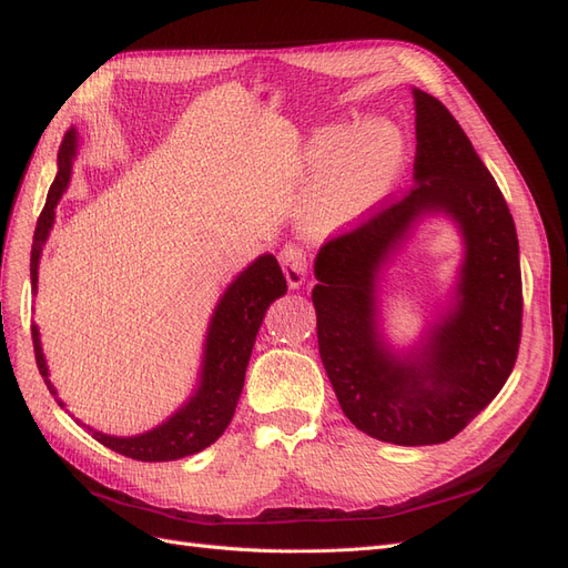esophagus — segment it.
<instances>
[{
  "label": "esophagus",
  "instance_id": "34e87169",
  "mask_svg": "<svg viewBox=\"0 0 568 568\" xmlns=\"http://www.w3.org/2000/svg\"><path fill=\"white\" fill-rule=\"evenodd\" d=\"M280 263L291 288H298L307 277V255L298 244H286L280 251Z\"/></svg>",
  "mask_w": 568,
  "mask_h": 568
}]
</instances>
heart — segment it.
<instances>
[{"label":"heart","instance_id":"obj_1","mask_svg":"<svg viewBox=\"0 0 568 568\" xmlns=\"http://www.w3.org/2000/svg\"><path fill=\"white\" fill-rule=\"evenodd\" d=\"M305 165L317 180L311 222L324 232L346 230L390 192L405 165V140L384 120L326 125L307 144Z\"/></svg>","mask_w":568,"mask_h":568}]
</instances>
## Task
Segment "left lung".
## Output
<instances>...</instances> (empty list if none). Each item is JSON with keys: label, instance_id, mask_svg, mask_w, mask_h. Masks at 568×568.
Segmentation results:
<instances>
[{"label": "left lung", "instance_id": "left-lung-1", "mask_svg": "<svg viewBox=\"0 0 568 568\" xmlns=\"http://www.w3.org/2000/svg\"><path fill=\"white\" fill-rule=\"evenodd\" d=\"M415 94V186L384 203L315 257L317 343L338 405L359 432L395 445L450 440L484 409L521 343L519 239L507 201L469 136L440 101ZM456 220L465 261L456 303L420 348L393 354L378 332L375 282L414 222Z\"/></svg>", "mask_w": 568, "mask_h": 568}]
</instances>
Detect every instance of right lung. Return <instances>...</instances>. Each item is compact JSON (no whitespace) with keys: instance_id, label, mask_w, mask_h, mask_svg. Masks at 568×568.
<instances>
[{"instance_id":"add662e5","label":"right lung","mask_w":568,"mask_h":568,"mask_svg":"<svg viewBox=\"0 0 568 568\" xmlns=\"http://www.w3.org/2000/svg\"><path fill=\"white\" fill-rule=\"evenodd\" d=\"M78 132L71 128L65 132L61 149H59V173L54 184L49 186L47 203L40 213L36 236H32L30 251V284L32 294H38V267L42 246L49 236L51 225H54V209L65 192L68 180H71V165L75 159ZM286 294V280L277 257L265 253L251 263L239 277L227 286L222 294L215 313L209 324V336L203 346V367L199 376V388L194 390L173 417L161 426L151 428L146 434L118 438L106 436L88 426V432L106 448L140 459V462H170L182 459L186 455H196L203 448L213 445L225 428L230 426L239 395L244 388V376L251 359V351L255 343V334L261 329L263 317L272 301ZM32 346H36V359L42 379L49 393L57 398V388L49 382V369L40 346L38 324L30 326ZM63 407V403L57 398ZM84 426V424H82Z\"/></svg>"}]
</instances>
